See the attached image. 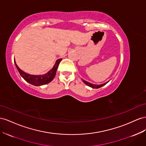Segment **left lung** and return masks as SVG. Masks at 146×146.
<instances>
[{
  "label": "left lung",
  "mask_w": 146,
  "mask_h": 146,
  "mask_svg": "<svg viewBox=\"0 0 146 146\" xmlns=\"http://www.w3.org/2000/svg\"><path fill=\"white\" fill-rule=\"evenodd\" d=\"M82 80H83V82H84L86 85H88V86H90V87H92V88H101V87H102V86L105 85L106 84H108V82H106V83H104V84H102L95 85V84H91V83L86 82V81H85V80H83V79H82Z\"/></svg>",
  "instance_id": "obj_1"
}]
</instances>
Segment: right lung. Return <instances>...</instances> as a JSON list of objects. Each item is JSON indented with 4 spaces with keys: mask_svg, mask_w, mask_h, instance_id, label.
<instances>
[{
    "mask_svg": "<svg viewBox=\"0 0 146 146\" xmlns=\"http://www.w3.org/2000/svg\"><path fill=\"white\" fill-rule=\"evenodd\" d=\"M61 60V58L57 60L56 62H55L54 66L53 67V68L50 70L46 74H45L44 75H38V76L29 74L27 73H26L24 71H23L21 69H19L17 63H16L15 60H14V62L19 73L20 74L21 76L24 78L27 82H28L29 84L33 85L34 86H41L48 84V83L53 80L55 75H56L58 66L60 64V62Z\"/></svg>",
    "mask_w": 146,
    "mask_h": 146,
    "instance_id": "right-lung-1",
    "label": "right lung"
}]
</instances>
